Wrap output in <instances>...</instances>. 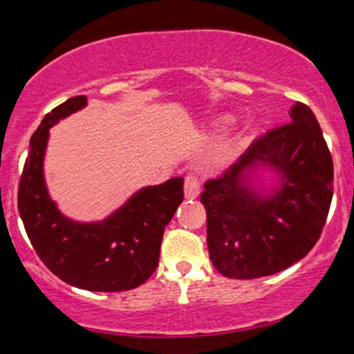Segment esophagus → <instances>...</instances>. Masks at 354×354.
<instances>
[{"label": "esophagus", "instance_id": "esophagus-1", "mask_svg": "<svg viewBox=\"0 0 354 354\" xmlns=\"http://www.w3.org/2000/svg\"><path fill=\"white\" fill-rule=\"evenodd\" d=\"M200 194V176L196 173H188L185 178V196L194 200Z\"/></svg>", "mask_w": 354, "mask_h": 354}]
</instances>
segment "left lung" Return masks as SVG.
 I'll list each match as a JSON object with an SVG mask.
<instances>
[{
  "label": "left lung",
  "instance_id": "obj_1",
  "mask_svg": "<svg viewBox=\"0 0 354 354\" xmlns=\"http://www.w3.org/2000/svg\"><path fill=\"white\" fill-rule=\"evenodd\" d=\"M291 121L254 141L236 165L205 183L209 259L226 278L286 270L316 245L333 198V160L315 113L293 104ZM273 165L282 185L270 197L247 186L246 171Z\"/></svg>",
  "mask_w": 354,
  "mask_h": 354
}]
</instances>
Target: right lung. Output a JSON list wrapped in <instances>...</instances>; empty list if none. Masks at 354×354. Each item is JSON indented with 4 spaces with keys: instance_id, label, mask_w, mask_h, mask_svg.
<instances>
[{
    "instance_id": "1",
    "label": "right lung",
    "mask_w": 354,
    "mask_h": 354,
    "mask_svg": "<svg viewBox=\"0 0 354 354\" xmlns=\"http://www.w3.org/2000/svg\"><path fill=\"white\" fill-rule=\"evenodd\" d=\"M86 104L75 96L51 109L30 140L18 188V209L39 259L64 283L88 291H126L156 270L165 226L185 198L183 178L148 186L100 223H76L51 201L43 156L53 124Z\"/></svg>"
}]
</instances>
